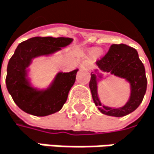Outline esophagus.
Wrapping results in <instances>:
<instances>
[{
    "mask_svg": "<svg viewBox=\"0 0 154 154\" xmlns=\"http://www.w3.org/2000/svg\"><path fill=\"white\" fill-rule=\"evenodd\" d=\"M82 67H84V68H88V63L87 61H84V62L82 63Z\"/></svg>",
    "mask_w": 154,
    "mask_h": 154,
    "instance_id": "34e87169",
    "label": "esophagus"
}]
</instances>
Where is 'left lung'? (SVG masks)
I'll return each instance as SVG.
<instances>
[{"instance_id": "1", "label": "left lung", "mask_w": 154, "mask_h": 154, "mask_svg": "<svg viewBox=\"0 0 154 154\" xmlns=\"http://www.w3.org/2000/svg\"><path fill=\"white\" fill-rule=\"evenodd\" d=\"M98 68L103 72L113 74L127 79L131 84V97L129 101L119 109H112L102 105L97 97V76L91 74L89 88L96 106L100 111L108 116L123 117L134 111L141 103L147 88L145 68L140 60L138 52L127 45H112L108 53L96 61Z\"/></svg>"}]
</instances>
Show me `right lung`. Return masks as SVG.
Masks as SVG:
<instances>
[{
  "label": "right lung",
  "mask_w": 154,
  "mask_h": 154,
  "mask_svg": "<svg viewBox=\"0 0 154 154\" xmlns=\"http://www.w3.org/2000/svg\"><path fill=\"white\" fill-rule=\"evenodd\" d=\"M72 41L73 39L68 37L37 36L19 44L9 60L5 81L9 93L22 110L43 117L62 109L67 100L68 92L75 81L78 69L69 73H58L52 86L45 91H40L29 86L25 78L26 67L34 57L60 50Z\"/></svg>",
  "instance_id": "right-lung-1"
}]
</instances>
